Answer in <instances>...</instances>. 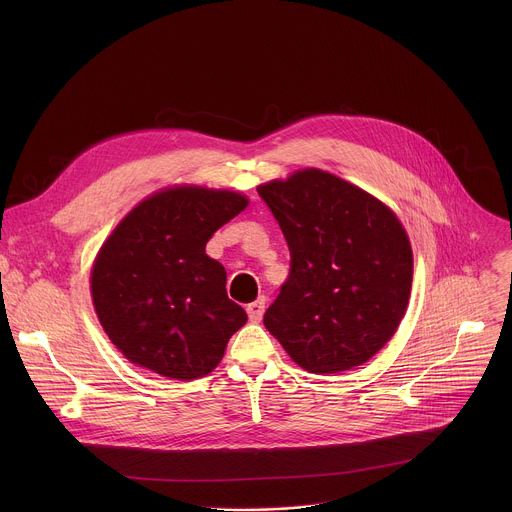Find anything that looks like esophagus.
<instances>
[{"label": "esophagus", "mask_w": 512, "mask_h": 512, "mask_svg": "<svg viewBox=\"0 0 512 512\" xmlns=\"http://www.w3.org/2000/svg\"><path fill=\"white\" fill-rule=\"evenodd\" d=\"M264 307H266V297H258L254 303H250V305L246 307V311H248V317H250V321H252V323H258V321H262V315H264Z\"/></svg>", "instance_id": "esophagus-1"}]
</instances>
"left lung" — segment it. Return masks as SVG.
Here are the masks:
<instances>
[{
	"instance_id": "8db88e82",
	"label": "left lung",
	"mask_w": 512,
	"mask_h": 512,
	"mask_svg": "<svg viewBox=\"0 0 512 512\" xmlns=\"http://www.w3.org/2000/svg\"><path fill=\"white\" fill-rule=\"evenodd\" d=\"M290 248V276L264 313L266 329L309 372L363 365L400 325L412 248L396 215L319 169L258 187Z\"/></svg>"
}]
</instances>
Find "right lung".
<instances>
[{"mask_svg":"<svg viewBox=\"0 0 512 512\" xmlns=\"http://www.w3.org/2000/svg\"><path fill=\"white\" fill-rule=\"evenodd\" d=\"M248 205L238 193L175 187L122 220L92 268L96 315L134 365L191 380L219 365L246 311L228 299L226 272L205 252Z\"/></svg>","mask_w":512,"mask_h":512,"instance_id":"1","label":"right lung"}]
</instances>
